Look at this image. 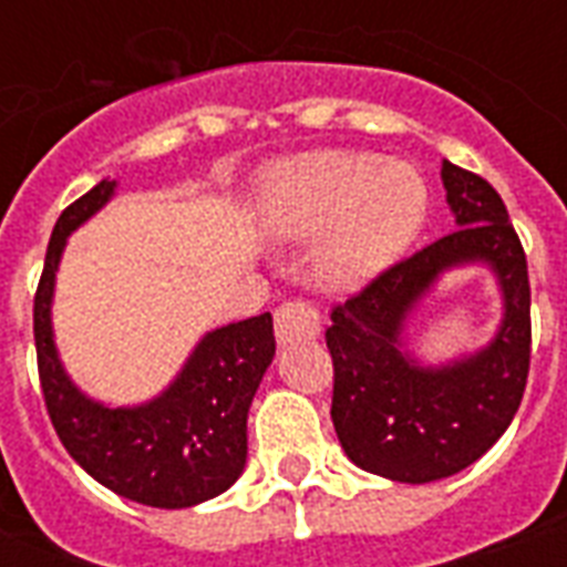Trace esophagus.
<instances>
[{
	"instance_id": "obj_1",
	"label": "esophagus",
	"mask_w": 567,
	"mask_h": 567,
	"mask_svg": "<svg viewBox=\"0 0 567 567\" xmlns=\"http://www.w3.org/2000/svg\"><path fill=\"white\" fill-rule=\"evenodd\" d=\"M320 336V318L318 311L311 309L309 302L293 300L282 302L276 309V341L279 344H297V341H311Z\"/></svg>"
}]
</instances>
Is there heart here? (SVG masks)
Returning <instances> with one entry per match:
<instances>
[{
	"label": "heart",
	"instance_id": "b5f03b06",
	"mask_svg": "<svg viewBox=\"0 0 567 567\" xmlns=\"http://www.w3.org/2000/svg\"><path fill=\"white\" fill-rule=\"evenodd\" d=\"M426 185L414 167L371 153H309L276 164L261 190V223L279 238H318L311 274L327 291H355L421 229Z\"/></svg>",
	"mask_w": 567,
	"mask_h": 567
}]
</instances>
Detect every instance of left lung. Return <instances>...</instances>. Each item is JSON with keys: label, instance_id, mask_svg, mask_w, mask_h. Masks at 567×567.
Wrapping results in <instances>:
<instances>
[{"label": "left lung", "instance_id": "left-lung-1", "mask_svg": "<svg viewBox=\"0 0 567 567\" xmlns=\"http://www.w3.org/2000/svg\"><path fill=\"white\" fill-rule=\"evenodd\" d=\"M456 231L388 267L332 309V423L353 465L394 483H435L474 465L518 412L529 373L527 256L501 194L476 173L441 164ZM485 264L504 318L488 346L441 365L404 347V323L447 269Z\"/></svg>", "mask_w": 567, "mask_h": 567}]
</instances>
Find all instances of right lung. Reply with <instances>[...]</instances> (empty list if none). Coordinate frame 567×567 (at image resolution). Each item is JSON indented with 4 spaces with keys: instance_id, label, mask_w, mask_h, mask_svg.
Here are the masks:
<instances>
[{
    "instance_id": "obj_1",
    "label": "right lung",
    "mask_w": 567,
    "mask_h": 567,
    "mask_svg": "<svg viewBox=\"0 0 567 567\" xmlns=\"http://www.w3.org/2000/svg\"><path fill=\"white\" fill-rule=\"evenodd\" d=\"M117 190L102 179L66 205L47 247L34 293V347L47 412L66 453L100 485L155 509H188L229 488L247 465V414L276 355L274 318L238 320L205 332L162 394L141 405H111L75 385L52 332L55 274L66 238Z\"/></svg>"
}]
</instances>
